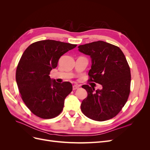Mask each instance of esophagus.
<instances>
[{
    "mask_svg": "<svg viewBox=\"0 0 150 150\" xmlns=\"http://www.w3.org/2000/svg\"><path fill=\"white\" fill-rule=\"evenodd\" d=\"M79 88V85H77V84H74L72 86V89L73 90H76V89H78Z\"/></svg>",
    "mask_w": 150,
    "mask_h": 150,
    "instance_id": "1",
    "label": "esophagus"
}]
</instances>
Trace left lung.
Returning <instances> with one entry per match:
<instances>
[{"instance_id":"left-lung-1","label":"left lung","mask_w":150,"mask_h":150,"mask_svg":"<svg viewBox=\"0 0 150 150\" xmlns=\"http://www.w3.org/2000/svg\"><path fill=\"white\" fill-rule=\"evenodd\" d=\"M79 51L91 59L89 81L102 85L101 89L83 85L88 93L81 104L83 114L89 118L103 121L116 116L125 106L129 94L131 72L121 50L99 40L78 46Z\"/></svg>"}]
</instances>
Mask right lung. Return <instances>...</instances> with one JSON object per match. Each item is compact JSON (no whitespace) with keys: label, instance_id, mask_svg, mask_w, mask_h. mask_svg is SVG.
Listing matches in <instances>:
<instances>
[{"label":"right lung","instance_id":"obj_1","mask_svg":"<svg viewBox=\"0 0 150 150\" xmlns=\"http://www.w3.org/2000/svg\"><path fill=\"white\" fill-rule=\"evenodd\" d=\"M76 44L44 40L30 44L18 64L16 78L22 100L30 111L43 119L58 116L72 90L69 82L57 83L49 76L61 56Z\"/></svg>","mask_w":150,"mask_h":150}]
</instances>
